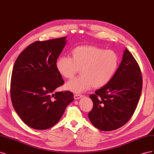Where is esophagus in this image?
Returning <instances> with one entry per match:
<instances>
[{
  "instance_id": "34e87169",
  "label": "esophagus",
  "mask_w": 154,
  "mask_h": 154,
  "mask_svg": "<svg viewBox=\"0 0 154 154\" xmlns=\"http://www.w3.org/2000/svg\"><path fill=\"white\" fill-rule=\"evenodd\" d=\"M82 97H83V96L81 95V94H74V99H75V100L80 99V98H81Z\"/></svg>"
}]
</instances>
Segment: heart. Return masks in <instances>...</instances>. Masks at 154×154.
<instances>
[{
  "instance_id": "b5f03b06",
  "label": "heart",
  "mask_w": 154,
  "mask_h": 154,
  "mask_svg": "<svg viewBox=\"0 0 154 154\" xmlns=\"http://www.w3.org/2000/svg\"><path fill=\"white\" fill-rule=\"evenodd\" d=\"M119 57L112 50H104L92 45H82L71 51V58L62 56L58 58L56 67L60 75L72 78L80 69V76L68 82L65 87L80 94L91 88H100L108 83L118 69Z\"/></svg>"
}]
</instances>
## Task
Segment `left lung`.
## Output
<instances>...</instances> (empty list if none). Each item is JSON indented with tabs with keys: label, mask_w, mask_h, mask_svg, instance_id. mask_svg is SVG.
Here are the masks:
<instances>
[{
	"label": "left lung",
	"mask_w": 154,
	"mask_h": 154,
	"mask_svg": "<svg viewBox=\"0 0 154 154\" xmlns=\"http://www.w3.org/2000/svg\"><path fill=\"white\" fill-rule=\"evenodd\" d=\"M142 85L139 65L125 49L110 81L89 96L93 108L88 116L92 124L103 131H112L125 125L136 109Z\"/></svg>",
	"instance_id": "obj_1"
}]
</instances>
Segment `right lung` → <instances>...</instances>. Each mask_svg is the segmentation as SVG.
<instances>
[{
	"mask_svg": "<svg viewBox=\"0 0 154 154\" xmlns=\"http://www.w3.org/2000/svg\"><path fill=\"white\" fill-rule=\"evenodd\" d=\"M66 38L35 42L22 51L14 64L12 104L18 116L32 128L53 127L74 100L71 92H54L64 83L56 62L66 45Z\"/></svg>",
	"mask_w": 154,
	"mask_h": 154,
	"instance_id": "add662e5",
	"label": "right lung"
}]
</instances>
